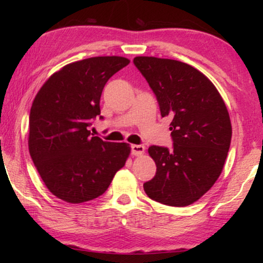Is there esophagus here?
I'll return each mask as SVG.
<instances>
[{
	"label": "esophagus",
	"instance_id": "obj_1",
	"mask_svg": "<svg viewBox=\"0 0 263 263\" xmlns=\"http://www.w3.org/2000/svg\"><path fill=\"white\" fill-rule=\"evenodd\" d=\"M130 148H132L133 156H136V157L142 156L143 152H145V146L143 145H132Z\"/></svg>",
	"mask_w": 263,
	"mask_h": 263
}]
</instances>
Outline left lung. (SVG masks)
<instances>
[{
  "instance_id": "left-lung-1",
  "label": "left lung",
  "mask_w": 263,
  "mask_h": 263,
  "mask_svg": "<svg viewBox=\"0 0 263 263\" xmlns=\"http://www.w3.org/2000/svg\"><path fill=\"white\" fill-rule=\"evenodd\" d=\"M135 67L170 117L172 149L151 146L156 176L143 184L149 199L184 207L212 188L224 167L232 127L220 93L210 79L176 60L139 56Z\"/></svg>"
}]
</instances>
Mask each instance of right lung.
<instances>
[{
  "instance_id": "add662e5",
  "label": "right lung",
  "mask_w": 263,
  "mask_h": 263,
  "mask_svg": "<svg viewBox=\"0 0 263 263\" xmlns=\"http://www.w3.org/2000/svg\"><path fill=\"white\" fill-rule=\"evenodd\" d=\"M129 62L99 56L67 64L45 81L32 103L31 158L46 188L66 202L102 195L127 161L128 143L103 141L89 127L100 115L104 86Z\"/></svg>"
}]
</instances>
